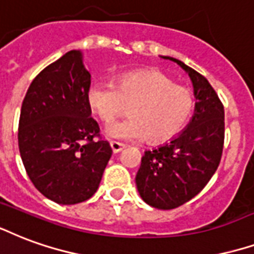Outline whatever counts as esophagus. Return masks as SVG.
Returning a JSON list of instances; mask_svg holds the SVG:
<instances>
[{"mask_svg": "<svg viewBox=\"0 0 254 254\" xmlns=\"http://www.w3.org/2000/svg\"><path fill=\"white\" fill-rule=\"evenodd\" d=\"M110 146H112V149L114 153H118V152H121L124 148H125V145L124 144H121V142H117V141H110Z\"/></svg>", "mask_w": 254, "mask_h": 254, "instance_id": "34e87169", "label": "esophagus"}]
</instances>
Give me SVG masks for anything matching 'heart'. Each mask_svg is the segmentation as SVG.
Masks as SVG:
<instances>
[{"label": "heart", "mask_w": 254, "mask_h": 254, "mask_svg": "<svg viewBox=\"0 0 254 254\" xmlns=\"http://www.w3.org/2000/svg\"><path fill=\"white\" fill-rule=\"evenodd\" d=\"M91 112L110 124L127 112L130 117L113 124L106 134L120 140L160 144L178 136L192 116L194 93L159 71L127 72L114 83H94L87 91Z\"/></svg>", "instance_id": "1"}]
</instances>
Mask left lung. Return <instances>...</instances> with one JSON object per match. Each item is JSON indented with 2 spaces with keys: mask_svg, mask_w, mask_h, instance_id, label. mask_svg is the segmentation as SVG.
I'll return each mask as SVG.
<instances>
[{
  "mask_svg": "<svg viewBox=\"0 0 254 254\" xmlns=\"http://www.w3.org/2000/svg\"><path fill=\"white\" fill-rule=\"evenodd\" d=\"M189 72L196 98L195 113L171 142L145 151L136 175L142 200L160 210L185 204L198 195L221 163L225 141V110L208 80L183 62L164 56Z\"/></svg>",
  "mask_w": 254,
  "mask_h": 254,
  "instance_id": "1",
  "label": "left lung"
}]
</instances>
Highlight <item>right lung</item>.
<instances>
[{"instance_id": "obj_1", "label": "right lung", "mask_w": 254, "mask_h": 254, "mask_svg": "<svg viewBox=\"0 0 254 254\" xmlns=\"http://www.w3.org/2000/svg\"><path fill=\"white\" fill-rule=\"evenodd\" d=\"M90 78L80 51H69L32 80L22 101V164L33 186L59 204L91 198L113 153L90 117Z\"/></svg>"}]
</instances>
